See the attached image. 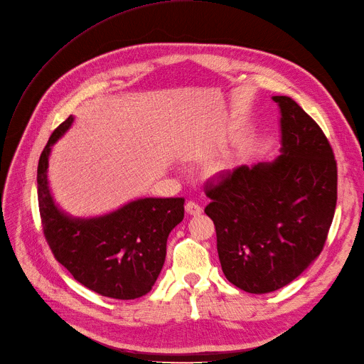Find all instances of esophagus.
Returning <instances> with one entry per match:
<instances>
[{
    "label": "esophagus",
    "mask_w": 364,
    "mask_h": 364,
    "mask_svg": "<svg viewBox=\"0 0 364 364\" xmlns=\"http://www.w3.org/2000/svg\"><path fill=\"white\" fill-rule=\"evenodd\" d=\"M185 210H186V213L194 215V216H197V215H200L203 212L201 206L197 205V203H194V201H188L186 205H185Z\"/></svg>",
    "instance_id": "34e87169"
}]
</instances>
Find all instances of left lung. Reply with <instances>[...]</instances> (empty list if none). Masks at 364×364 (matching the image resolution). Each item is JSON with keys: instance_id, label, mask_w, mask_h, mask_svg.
I'll return each mask as SVG.
<instances>
[{"instance_id": "obj_1", "label": "left lung", "mask_w": 364, "mask_h": 364, "mask_svg": "<svg viewBox=\"0 0 364 364\" xmlns=\"http://www.w3.org/2000/svg\"><path fill=\"white\" fill-rule=\"evenodd\" d=\"M281 109V155L206 186L225 278L246 293L276 291L321 254L338 200V167L323 129L293 98Z\"/></svg>"}]
</instances>
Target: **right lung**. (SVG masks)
Returning <instances> with one entry per match:
<instances>
[{
	"label": "right lung",
	"mask_w": 364,
	"mask_h": 364,
	"mask_svg": "<svg viewBox=\"0 0 364 364\" xmlns=\"http://www.w3.org/2000/svg\"><path fill=\"white\" fill-rule=\"evenodd\" d=\"M73 121L68 116L55 129L38 159L43 232L55 258L86 288L119 300L141 297L151 291L164 266L167 237L183 220L185 200L139 198L95 218L63 212L50 194L48 167L52 146Z\"/></svg>",
	"instance_id": "right-lung-1"
}]
</instances>
